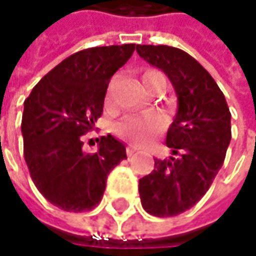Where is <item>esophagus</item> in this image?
<instances>
[{"label": "esophagus", "mask_w": 256, "mask_h": 256, "mask_svg": "<svg viewBox=\"0 0 256 256\" xmlns=\"http://www.w3.org/2000/svg\"><path fill=\"white\" fill-rule=\"evenodd\" d=\"M136 151H138V148H135V146H126V155L128 156H132Z\"/></svg>", "instance_id": "1"}]
</instances>
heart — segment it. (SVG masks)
I'll return each mask as SVG.
<instances>
[{"label":"heart","instance_id":"1","mask_svg":"<svg viewBox=\"0 0 256 256\" xmlns=\"http://www.w3.org/2000/svg\"><path fill=\"white\" fill-rule=\"evenodd\" d=\"M144 84L151 91L158 81L165 80L164 75L154 68L145 70L142 74ZM168 120L161 111H148L144 114H130L114 124L112 130L120 138L130 141L134 145H146L152 141L156 135L165 131Z\"/></svg>","mask_w":256,"mask_h":256}]
</instances>
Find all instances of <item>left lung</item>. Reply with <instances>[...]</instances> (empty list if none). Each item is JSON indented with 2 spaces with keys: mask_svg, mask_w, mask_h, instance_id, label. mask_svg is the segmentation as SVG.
Here are the masks:
<instances>
[{
  "mask_svg": "<svg viewBox=\"0 0 256 256\" xmlns=\"http://www.w3.org/2000/svg\"><path fill=\"white\" fill-rule=\"evenodd\" d=\"M146 62L162 70L178 95V112L166 134L170 160H155L140 180V196L154 216H175L210 190L231 141V112L220 86L194 56L168 45H136Z\"/></svg>",
  "mask_w": 256,
  "mask_h": 256,
  "instance_id": "left-lung-1",
  "label": "left lung"
}]
</instances>
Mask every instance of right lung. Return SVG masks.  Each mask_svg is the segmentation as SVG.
Here are the masks:
<instances>
[{"label": "right lung", "mask_w": 256, "mask_h": 256, "mask_svg": "<svg viewBox=\"0 0 256 256\" xmlns=\"http://www.w3.org/2000/svg\"><path fill=\"white\" fill-rule=\"evenodd\" d=\"M134 51L135 44L78 51L52 68L25 100V162L36 190L64 211L96 206L108 174L126 158L124 144L110 134L98 140L95 154L82 151L81 136L102 115L108 84Z\"/></svg>", "instance_id": "add662e5"}]
</instances>
